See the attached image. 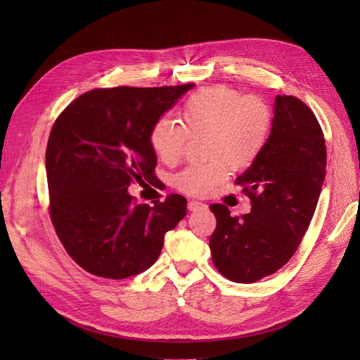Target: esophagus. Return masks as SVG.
<instances>
[{"mask_svg":"<svg viewBox=\"0 0 360 360\" xmlns=\"http://www.w3.org/2000/svg\"><path fill=\"white\" fill-rule=\"evenodd\" d=\"M188 207H189L191 212H197V210H204V209H207V205L202 204V202H200V201H189V202H188Z\"/></svg>","mask_w":360,"mask_h":360,"instance_id":"obj_1","label":"esophagus"}]
</instances>
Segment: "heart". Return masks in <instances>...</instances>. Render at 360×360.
<instances>
[{
    "label": "heart",
    "mask_w": 360,
    "mask_h": 360,
    "mask_svg": "<svg viewBox=\"0 0 360 360\" xmlns=\"http://www.w3.org/2000/svg\"><path fill=\"white\" fill-rule=\"evenodd\" d=\"M180 123L162 118L150 130V144L167 165L186 153L189 136L205 138L204 163L183 169L176 188L192 197L209 193L233 169L249 168L267 144L274 111L259 96H243L230 85H212L192 93L179 110Z\"/></svg>",
    "instance_id": "b5f03b06"
}]
</instances>
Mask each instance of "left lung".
I'll return each instance as SVG.
<instances>
[{
    "instance_id": "8db88e82",
    "label": "left lung",
    "mask_w": 360,
    "mask_h": 360,
    "mask_svg": "<svg viewBox=\"0 0 360 360\" xmlns=\"http://www.w3.org/2000/svg\"><path fill=\"white\" fill-rule=\"evenodd\" d=\"M326 163L317 117L297 97L276 96L263 153L236 179L250 198V213L237 217L224 204L210 205L216 230L209 243L222 276L252 284L288 263L317 207Z\"/></svg>"
}]
</instances>
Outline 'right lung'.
I'll list each match as a JSON object with an SVG mask.
<instances>
[{
  "instance_id": "obj_1",
  "label": "right lung",
  "mask_w": 360,
  "mask_h": 360,
  "mask_svg": "<svg viewBox=\"0 0 360 360\" xmlns=\"http://www.w3.org/2000/svg\"><path fill=\"white\" fill-rule=\"evenodd\" d=\"M193 84L96 89L75 99L52 126L46 147L49 214L68 254L89 274L124 279L156 263L167 231L186 214L171 193L136 204L127 189L151 183L150 130Z\"/></svg>"
}]
</instances>
